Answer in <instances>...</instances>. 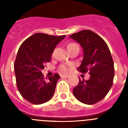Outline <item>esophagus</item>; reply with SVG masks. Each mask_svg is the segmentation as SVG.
<instances>
[{"label":"esophagus","instance_id":"obj_1","mask_svg":"<svg viewBox=\"0 0 128 128\" xmlns=\"http://www.w3.org/2000/svg\"><path fill=\"white\" fill-rule=\"evenodd\" d=\"M60 76H61V78H67L69 77V76L66 75V74H61Z\"/></svg>","mask_w":128,"mask_h":128}]
</instances>
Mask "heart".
<instances>
[{"mask_svg": "<svg viewBox=\"0 0 128 128\" xmlns=\"http://www.w3.org/2000/svg\"><path fill=\"white\" fill-rule=\"evenodd\" d=\"M75 47H79L78 45H77L76 44H75V43H70V44H68L67 46L68 50V49H70V48H75ZM60 70L62 72H67L68 71V67L66 66L63 65H61V66H60Z\"/></svg>", "mask_w": 128, "mask_h": 128, "instance_id": "1", "label": "heart"}]
</instances>
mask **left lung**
Masks as SVG:
<instances>
[{
	"label": "left lung",
	"instance_id": "8db88e82",
	"mask_svg": "<svg viewBox=\"0 0 128 128\" xmlns=\"http://www.w3.org/2000/svg\"><path fill=\"white\" fill-rule=\"evenodd\" d=\"M69 38L79 43L83 50V59L78 70L90 74L88 80L80 78L73 94L82 103H97L105 98L113 84L114 64L109 48L101 37L90 30H81Z\"/></svg>",
	"mask_w": 128,
	"mask_h": 128
}]
</instances>
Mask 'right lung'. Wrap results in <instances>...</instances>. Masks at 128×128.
Here are the masks:
<instances>
[{"label":"right lung","mask_w":128,"mask_h":128,"mask_svg":"<svg viewBox=\"0 0 128 128\" xmlns=\"http://www.w3.org/2000/svg\"><path fill=\"white\" fill-rule=\"evenodd\" d=\"M65 36L36 33L21 44L14 64L16 82L21 96L30 103L41 104L52 98L60 76L55 74L44 78L42 70Z\"/></svg>","instance_id":"add662e5"}]
</instances>
